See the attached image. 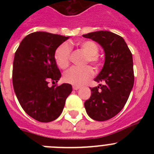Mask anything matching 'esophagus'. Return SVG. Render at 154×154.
<instances>
[{"label":"esophagus","instance_id":"1","mask_svg":"<svg viewBox=\"0 0 154 154\" xmlns=\"http://www.w3.org/2000/svg\"><path fill=\"white\" fill-rule=\"evenodd\" d=\"M80 87L78 86V85H73L72 86V89H74V90H78V89H79Z\"/></svg>","mask_w":154,"mask_h":154}]
</instances>
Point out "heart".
<instances>
[{
    "label": "heart",
    "instance_id": "obj_1",
    "mask_svg": "<svg viewBox=\"0 0 154 154\" xmlns=\"http://www.w3.org/2000/svg\"><path fill=\"white\" fill-rule=\"evenodd\" d=\"M82 51L86 54L85 63H90L96 69L99 68L101 63L99 58V46L93 41H84L78 44ZM71 47L68 43L60 45L55 49L54 58L58 67L65 69L69 65L71 56ZM92 75V69L89 66L84 67H72L64 73V81L74 85H81L86 82Z\"/></svg>",
    "mask_w": 154,
    "mask_h": 154
}]
</instances>
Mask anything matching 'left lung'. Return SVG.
<instances>
[{
    "label": "left lung",
    "instance_id": "1",
    "mask_svg": "<svg viewBox=\"0 0 154 154\" xmlns=\"http://www.w3.org/2000/svg\"><path fill=\"white\" fill-rule=\"evenodd\" d=\"M82 36L99 43L105 52L103 68L94 79L103 84L90 88L91 96L84 106L92 119L108 120L123 109L133 89V55L124 39L111 31H95Z\"/></svg>",
    "mask_w": 154,
    "mask_h": 154
}]
</instances>
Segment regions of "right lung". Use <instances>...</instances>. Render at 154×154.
Listing matches in <instances>:
<instances>
[{"label":"right lung","mask_w":154,"mask_h":154,"mask_svg":"<svg viewBox=\"0 0 154 154\" xmlns=\"http://www.w3.org/2000/svg\"><path fill=\"white\" fill-rule=\"evenodd\" d=\"M69 37L37 31L27 35L14 55L12 81L14 92L28 115L42 123L61 115L65 100L72 91L70 84L48 86L61 78L54 53Z\"/></svg>","instance_id":"1"}]
</instances>
